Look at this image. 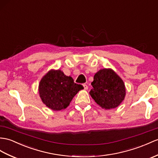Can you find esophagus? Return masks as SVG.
Segmentation results:
<instances>
[{
  "instance_id": "esophagus-1",
  "label": "esophagus",
  "mask_w": 158,
  "mask_h": 158,
  "mask_svg": "<svg viewBox=\"0 0 158 158\" xmlns=\"http://www.w3.org/2000/svg\"><path fill=\"white\" fill-rule=\"evenodd\" d=\"M83 86H84V90H88V86L86 85V84H83Z\"/></svg>"
}]
</instances>
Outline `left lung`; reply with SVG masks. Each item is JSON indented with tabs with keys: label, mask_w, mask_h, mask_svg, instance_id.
I'll list each match as a JSON object with an SVG mask.
<instances>
[{
	"label": "left lung",
	"mask_w": 158,
	"mask_h": 158,
	"mask_svg": "<svg viewBox=\"0 0 158 158\" xmlns=\"http://www.w3.org/2000/svg\"><path fill=\"white\" fill-rule=\"evenodd\" d=\"M91 85L90 94L102 109L116 108L125 98V84L112 69L105 68L97 72Z\"/></svg>",
	"instance_id": "left-lung-1"
}]
</instances>
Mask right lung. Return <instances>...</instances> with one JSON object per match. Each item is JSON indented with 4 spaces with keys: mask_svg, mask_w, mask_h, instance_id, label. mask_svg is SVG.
<instances>
[{
    "mask_svg": "<svg viewBox=\"0 0 158 158\" xmlns=\"http://www.w3.org/2000/svg\"><path fill=\"white\" fill-rule=\"evenodd\" d=\"M81 84H76L71 76L60 70H51L41 78L39 84L40 96L45 105L53 110L65 109L79 90Z\"/></svg>",
    "mask_w": 158,
    "mask_h": 158,
    "instance_id": "obj_1",
    "label": "right lung"
}]
</instances>
